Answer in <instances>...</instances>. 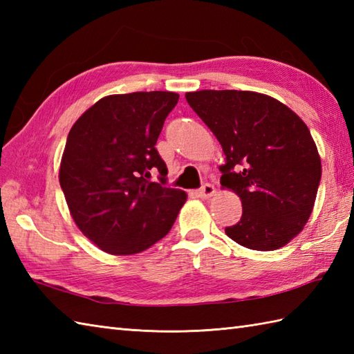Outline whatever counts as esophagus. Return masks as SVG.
Returning a JSON list of instances; mask_svg holds the SVG:
<instances>
[{
    "label": "esophagus",
    "instance_id": "1",
    "mask_svg": "<svg viewBox=\"0 0 354 354\" xmlns=\"http://www.w3.org/2000/svg\"><path fill=\"white\" fill-rule=\"evenodd\" d=\"M214 193H216V189H214V185H212V184H204L201 187V189L198 190V196L199 198H202V199H208V198H212V196H214Z\"/></svg>",
    "mask_w": 354,
    "mask_h": 354
}]
</instances>
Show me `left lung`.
I'll return each instance as SVG.
<instances>
[{
	"label": "left lung",
	"mask_w": 354,
	"mask_h": 354,
	"mask_svg": "<svg viewBox=\"0 0 354 354\" xmlns=\"http://www.w3.org/2000/svg\"><path fill=\"white\" fill-rule=\"evenodd\" d=\"M192 109L221 142V184L242 201V219L225 228L255 251H274L303 231L313 212L321 156L309 127L290 108L261 93H185Z\"/></svg>",
	"instance_id": "obj_1"
}]
</instances>
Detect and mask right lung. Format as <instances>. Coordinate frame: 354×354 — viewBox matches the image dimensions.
<instances>
[{"mask_svg":"<svg viewBox=\"0 0 354 354\" xmlns=\"http://www.w3.org/2000/svg\"><path fill=\"white\" fill-rule=\"evenodd\" d=\"M179 94H112L73 124L59 183L77 228L102 251L132 255L161 240L187 201L183 190L150 183L167 167L155 145Z\"/></svg>","mask_w":354,"mask_h":354,"instance_id":"obj_1","label":"right lung"}]
</instances>
